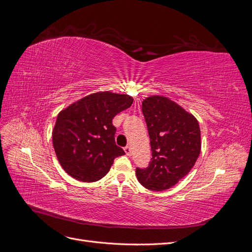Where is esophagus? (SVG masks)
Listing matches in <instances>:
<instances>
[{"label": "esophagus", "instance_id": "34e87169", "mask_svg": "<svg viewBox=\"0 0 252 252\" xmlns=\"http://www.w3.org/2000/svg\"><path fill=\"white\" fill-rule=\"evenodd\" d=\"M124 151H125V154H126L127 156H131V147H130V146H126V147L124 148Z\"/></svg>", "mask_w": 252, "mask_h": 252}]
</instances>
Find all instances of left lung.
Wrapping results in <instances>:
<instances>
[{
    "label": "left lung",
    "mask_w": 252,
    "mask_h": 252,
    "mask_svg": "<svg viewBox=\"0 0 252 252\" xmlns=\"http://www.w3.org/2000/svg\"><path fill=\"white\" fill-rule=\"evenodd\" d=\"M152 158L145 169L136 168L140 184L149 190L169 189L191 170L201 152V130L193 114L163 95L142 102Z\"/></svg>",
    "instance_id": "1"
}]
</instances>
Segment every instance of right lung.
I'll return each mask as SVG.
<instances>
[{"mask_svg":"<svg viewBox=\"0 0 252 252\" xmlns=\"http://www.w3.org/2000/svg\"><path fill=\"white\" fill-rule=\"evenodd\" d=\"M132 103L128 94L100 91L60 111L52 144L61 166L70 177L96 182L107 174L114 158L125 155L114 141L117 129L112 119Z\"/></svg>","mask_w":252,"mask_h":252,"instance_id":"right-lung-1","label":"right lung"}]
</instances>
